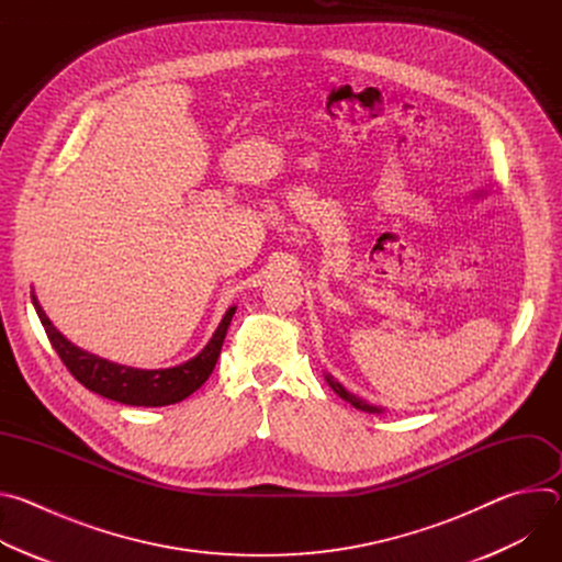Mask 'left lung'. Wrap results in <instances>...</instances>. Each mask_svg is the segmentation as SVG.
<instances>
[{
  "instance_id": "8db88e82",
  "label": "left lung",
  "mask_w": 562,
  "mask_h": 562,
  "mask_svg": "<svg viewBox=\"0 0 562 562\" xmlns=\"http://www.w3.org/2000/svg\"><path fill=\"white\" fill-rule=\"evenodd\" d=\"M325 380L329 382V386L342 397V400H347V403H351L356 409H360V412H367V414H384V409L382 407H373V405H369L367 400H362V397H358V395H353V393H349L338 380H334V375H329V373H325Z\"/></svg>"
}]
</instances>
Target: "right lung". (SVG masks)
<instances>
[{"label":"right lung","instance_id":"1","mask_svg":"<svg viewBox=\"0 0 562 562\" xmlns=\"http://www.w3.org/2000/svg\"><path fill=\"white\" fill-rule=\"evenodd\" d=\"M31 297L53 349L57 351L66 369L72 373V378L77 382H82L89 391L131 407H167V405L180 403V400L198 391L206 382V378L211 375L217 362L226 329L231 325V317L237 308V306L226 308L213 338L191 360L169 369H135V367L117 364L75 347L53 327L40 300L35 295Z\"/></svg>","mask_w":562,"mask_h":562}]
</instances>
